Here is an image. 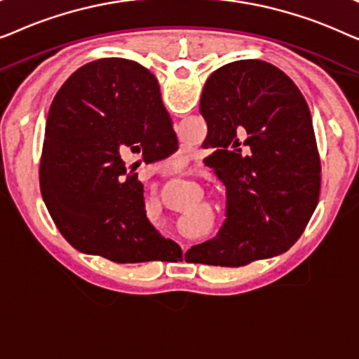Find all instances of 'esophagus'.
Instances as JSON below:
<instances>
[{"label": "esophagus", "mask_w": 359, "mask_h": 359, "mask_svg": "<svg viewBox=\"0 0 359 359\" xmlns=\"http://www.w3.org/2000/svg\"><path fill=\"white\" fill-rule=\"evenodd\" d=\"M183 248H184V247H183Z\"/></svg>", "instance_id": "1"}]
</instances>
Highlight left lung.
<instances>
[{
    "label": "left lung",
    "instance_id": "1",
    "mask_svg": "<svg viewBox=\"0 0 359 359\" xmlns=\"http://www.w3.org/2000/svg\"><path fill=\"white\" fill-rule=\"evenodd\" d=\"M204 163L227 191L217 237L188 250L193 263L245 264L287 252L320 193V156L302 93L278 67L238 60L205 81Z\"/></svg>",
    "mask_w": 359,
    "mask_h": 359
}]
</instances>
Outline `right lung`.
<instances>
[{
	"label": "right lung",
	"instance_id": "add662e5",
	"mask_svg": "<svg viewBox=\"0 0 359 359\" xmlns=\"http://www.w3.org/2000/svg\"><path fill=\"white\" fill-rule=\"evenodd\" d=\"M176 145L158 81L145 67L101 58L78 68L53 97L39 171L43 203L67 242L114 263L181 253L147 219L135 163L122 160L165 158Z\"/></svg>",
	"mask_w": 359,
	"mask_h": 359
}]
</instances>
